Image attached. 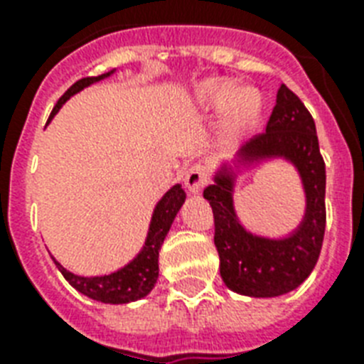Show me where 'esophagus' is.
Here are the masks:
<instances>
[{
    "label": "esophagus",
    "mask_w": 364,
    "mask_h": 364,
    "mask_svg": "<svg viewBox=\"0 0 364 364\" xmlns=\"http://www.w3.org/2000/svg\"><path fill=\"white\" fill-rule=\"evenodd\" d=\"M210 179V170L202 164H196L188 168L185 173V187L191 194H198L205 187V183Z\"/></svg>",
    "instance_id": "1"
}]
</instances>
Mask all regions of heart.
I'll return each instance as SVG.
<instances>
[{
	"instance_id": "obj_1",
	"label": "heart",
	"mask_w": 364,
	"mask_h": 364,
	"mask_svg": "<svg viewBox=\"0 0 364 364\" xmlns=\"http://www.w3.org/2000/svg\"><path fill=\"white\" fill-rule=\"evenodd\" d=\"M194 104L205 111H225L228 107L225 126L230 134H243L257 124L262 109V100L255 90H242L238 82L227 79H208L196 85Z\"/></svg>"
}]
</instances>
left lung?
<instances>
[{
    "label": "left lung",
    "mask_w": 364,
    "mask_h": 364,
    "mask_svg": "<svg viewBox=\"0 0 364 364\" xmlns=\"http://www.w3.org/2000/svg\"><path fill=\"white\" fill-rule=\"evenodd\" d=\"M270 159L294 166L306 200L299 227L279 239L251 233L239 221L233 205L237 177ZM204 198L213 210L221 277L230 291L272 299L306 282L316 268L325 236V162L310 111L285 85L277 90L264 134L240 149L232 160H223Z\"/></svg>",
    "instance_id": "left-lung-1"
}]
</instances>
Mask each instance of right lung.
I'll return each mask as SVG.
<instances>
[{
  "label": "right lung",
  "mask_w": 364,
  "mask_h": 364,
  "mask_svg": "<svg viewBox=\"0 0 364 364\" xmlns=\"http://www.w3.org/2000/svg\"><path fill=\"white\" fill-rule=\"evenodd\" d=\"M113 73H115V70L107 71L104 75L85 77L81 81H77L73 87L68 88V92L58 100V104L54 105L48 121L58 113L60 107L71 96H75L77 92H81L82 88L90 87L94 82L107 79ZM185 198H187V194L181 188V185L176 183L156 202L153 210V217H151V223H149L147 238H145L143 247L139 249V253L128 264H124L119 270L111 272V274H104V276H79V274H73L68 268H64L53 257L54 264L62 272V276L70 282L71 287L79 291L81 294H85V296H88V299L98 300V302H104V304H128V302L141 300L156 285V279H159L160 247H162L166 236L170 232L171 223H173L176 215L181 210V205L185 204Z\"/></svg>",
  "instance_id": "1"
}]
</instances>
